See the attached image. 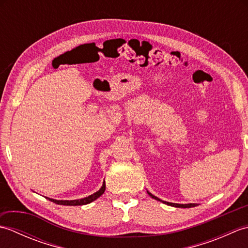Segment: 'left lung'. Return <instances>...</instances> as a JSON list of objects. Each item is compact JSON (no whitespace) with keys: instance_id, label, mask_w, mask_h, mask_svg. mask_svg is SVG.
<instances>
[{"instance_id":"8db88e82","label":"left lung","mask_w":248,"mask_h":248,"mask_svg":"<svg viewBox=\"0 0 248 248\" xmlns=\"http://www.w3.org/2000/svg\"><path fill=\"white\" fill-rule=\"evenodd\" d=\"M147 193L149 194V196H151L152 198H155V200H159V202H162L163 203L165 204H168V205H171V207H176V208H192V207H195L196 205V203H186V204H181V203H172V202H163V200H161L160 198L155 197V195H152L151 193H149L148 191H147Z\"/></svg>"}]
</instances>
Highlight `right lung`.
Instances as JSON below:
<instances>
[{"instance_id":"obj_1","label":"right lung","mask_w":248,"mask_h":248,"mask_svg":"<svg viewBox=\"0 0 248 248\" xmlns=\"http://www.w3.org/2000/svg\"><path fill=\"white\" fill-rule=\"evenodd\" d=\"M105 191V182H103L101 188L99 189L98 192L93 193V195H89L88 197L82 198V199H77V200H56V199H52V198H48L51 202H53L54 203L57 204H62V205H83V204H87L93 202V200H96L97 198H99L101 195L104 193Z\"/></svg>"}]
</instances>
